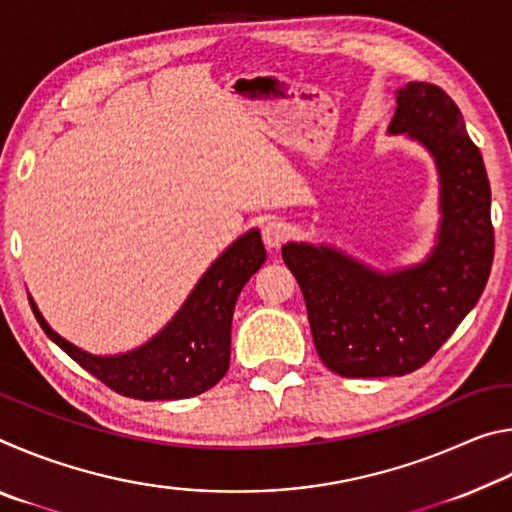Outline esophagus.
<instances>
[{"label": "esophagus", "mask_w": 512, "mask_h": 512, "mask_svg": "<svg viewBox=\"0 0 512 512\" xmlns=\"http://www.w3.org/2000/svg\"><path fill=\"white\" fill-rule=\"evenodd\" d=\"M289 235L291 228L282 219H277V216L262 223V239L268 248H280L289 239Z\"/></svg>", "instance_id": "obj_1"}]
</instances>
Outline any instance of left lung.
I'll list each match as a JSON object with an SVG mask.
<instances>
[{
  "instance_id": "8db88e82",
  "label": "left lung",
  "mask_w": 512,
  "mask_h": 512,
  "mask_svg": "<svg viewBox=\"0 0 512 512\" xmlns=\"http://www.w3.org/2000/svg\"><path fill=\"white\" fill-rule=\"evenodd\" d=\"M388 131L409 133L438 164L443 223L427 262L384 275L325 246L282 248L305 296L318 357L341 377L422 368L479 302L495 257L488 173L449 94L409 83L397 92Z\"/></svg>"
}]
</instances>
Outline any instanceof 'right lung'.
Instances as JSON below:
<instances>
[{"label": "right lung", "instance_id": "add662e5", "mask_svg": "<svg viewBox=\"0 0 512 512\" xmlns=\"http://www.w3.org/2000/svg\"><path fill=\"white\" fill-rule=\"evenodd\" d=\"M264 259L257 230L239 237L201 277L171 323L140 350L119 357H94L74 348L45 323L33 300L29 302L49 339L110 391L144 402L185 400L210 391L228 372L232 311Z\"/></svg>", "mask_w": 512, "mask_h": 512}]
</instances>
